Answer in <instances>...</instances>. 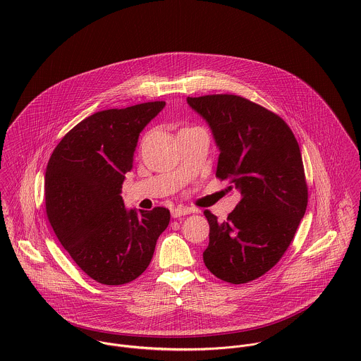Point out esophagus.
I'll return each mask as SVG.
<instances>
[{
	"mask_svg": "<svg viewBox=\"0 0 361 361\" xmlns=\"http://www.w3.org/2000/svg\"><path fill=\"white\" fill-rule=\"evenodd\" d=\"M193 211H195V209L190 208V207L178 206L175 207V208H172L171 214H172L173 218H179V216L188 215V214H190V212H193Z\"/></svg>",
	"mask_w": 361,
	"mask_h": 361,
	"instance_id": "34e87169",
	"label": "esophagus"
}]
</instances>
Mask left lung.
Masks as SVG:
<instances>
[{"mask_svg": "<svg viewBox=\"0 0 361 361\" xmlns=\"http://www.w3.org/2000/svg\"><path fill=\"white\" fill-rule=\"evenodd\" d=\"M188 103L219 147L216 178L242 196L224 222L204 211L209 243L203 259L216 278L247 283L282 258L305 216L309 190L299 143L279 115L245 97L209 94Z\"/></svg>", "mask_w": 361, "mask_h": 361, "instance_id": "left-lung-1", "label": "left lung"}]
</instances>
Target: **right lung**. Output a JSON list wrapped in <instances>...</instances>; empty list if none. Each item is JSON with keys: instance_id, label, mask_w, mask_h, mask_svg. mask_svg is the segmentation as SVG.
<instances>
[{"instance_id": "add662e5", "label": "right lung", "mask_w": 361, "mask_h": 361, "mask_svg": "<svg viewBox=\"0 0 361 361\" xmlns=\"http://www.w3.org/2000/svg\"><path fill=\"white\" fill-rule=\"evenodd\" d=\"M165 102L96 112L71 129L46 169V211L79 268L103 285H123L149 267L169 209L128 211L121 189L137 139Z\"/></svg>"}]
</instances>
